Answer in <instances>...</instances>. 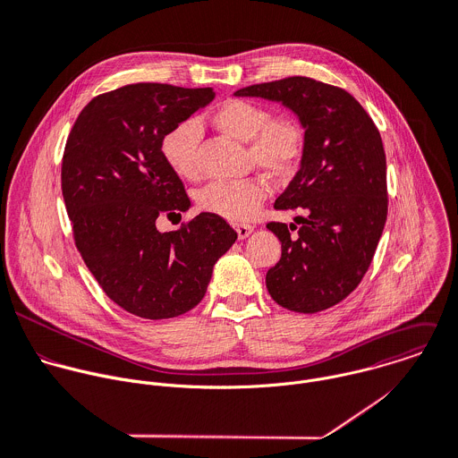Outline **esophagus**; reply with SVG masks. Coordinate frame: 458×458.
Segmentation results:
<instances>
[{
	"label": "esophagus",
	"mask_w": 458,
	"mask_h": 458,
	"mask_svg": "<svg viewBox=\"0 0 458 458\" xmlns=\"http://www.w3.org/2000/svg\"><path fill=\"white\" fill-rule=\"evenodd\" d=\"M235 232H237L239 239L244 241V239L250 237V233L253 232V226H251V225H235Z\"/></svg>",
	"instance_id": "34e87169"
}]
</instances>
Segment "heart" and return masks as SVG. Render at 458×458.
Here are the masks:
<instances>
[{
    "label": "heart",
    "instance_id": "1",
    "mask_svg": "<svg viewBox=\"0 0 458 458\" xmlns=\"http://www.w3.org/2000/svg\"><path fill=\"white\" fill-rule=\"evenodd\" d=\"M214 126L225 135L248 142L250 162L275 178L294 171L303 151V133L296 121L273 117L264 105L248 99H228L212 114ZM201 126L194 119L169 128L160 140V153L169 169L182 178L198 176L196 149ZM267 196V185L260 178L241 182H214L207 185L198 203L205 212L223 219L242 223L255 216Z\"/></svg>",
    "mask_w": 458,
    "mask_h": 458
}]
</instances>
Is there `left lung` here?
Listing matches in <instances>:
<instances>
[{
    "instance_id": "8db88e82",
    "label": "left lung",
    "mask_w": 458,
    "mask_h": 458,
    "mask_svg": "<svg viewBox=\"0 0 458 458\" xmlns=\"http://www.w3.org/2000/svg\"><path fill=\"white\" fill-rule=\"evenodd\" d=\"M235 96L278 101L305 130L300 171L275 201V208L303 210L305 217L296 239L287 225H267L282 242V259L267 271L266 287L293 312L330 309L360 284L386 226L380 131L350 92L307 76L250 85Z\"/></svg>"
}]
</instances>
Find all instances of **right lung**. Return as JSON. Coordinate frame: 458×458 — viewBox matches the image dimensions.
Masks as SVG:
<instances>
[{"mask_svg": "<svg viewBox=\"0 0 458 458\" xmlns=\"http://www.w3.org/2000/svg\"><path fill=\"white\" fill-rule=\"evenodd\" d=\"M214 98L210 87L124 85L90 99L67 137L62 194L76 248L105 294L133 316L169 319L194 309L237 239L210 212L157 230L158 216L182 217L191 207L160 140Z\"/></svg>", "mask_w": 458, "mask_h": 458, "instance_id": "add662e5", "label": "right lung"}]
</instances>
